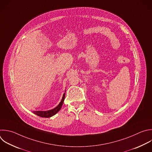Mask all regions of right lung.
Instances as JSON below:
<instances>
[{
  "mask_svg": "<svg viewBox=\"0 0 152 152\" xmlns=\"http://www.w3.org/2000/svg\"><path fill=\"white\" fill-rule=\"evenodd\" d=\"M64 98H65V93H64L63 94L62 99L61 101V102L60 103V104L54 109L50 110L48 111H33V113L42 118H50L54 116L61 109V106H63V103L64 102Z\"/></svg>",
  "mask_w": 152,
  "mask_h": 152,
  "instance_id": "obj_1",
  "label": "right lung"
}]
</instances>
